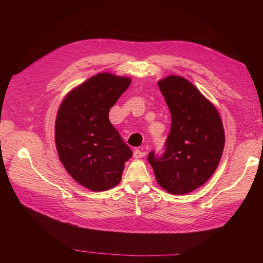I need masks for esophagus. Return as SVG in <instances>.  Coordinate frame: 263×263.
Instances as JSON below:
<instances>
[{
    "instance_id": "esophagus-1",
    "label": "esophagus",
    "mask_w": 263,
    "mask_h": 263,
    "mask_svg": "<svg viewBox=\"0 0 263 263\" xmlns=\"http://www.w3.org/2000/svg\"><path fill=\"white\" fill-rule=\"evenodd\" d=\"M145 155H146V153L145 151H142V150H139V149H136L134 151V158H136V159H140V158H144L145 157Z\"/></svg>"
}]
</instances>
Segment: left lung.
Returning <instances> with one entry per match:
<instances>
[{
    "label": "left lung",
    "instance_id": "left-lung-1",
    "mask_svg": "<svg viewBox=\"0 0 263 263\" xmlns=\"http://www.w3.org/2000/svg\"><path fill=\"white\" fill-rule=\"evenodd\" d=\"M171 113L164 153L148 155L158 184L171 194L202 186L216 170L225 146L220 116L196 87L180 76L158 82Z\"/></svg>",
    "mask_w": 263,
    "mask_h": 263
}]
</instances>
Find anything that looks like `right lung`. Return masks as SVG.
Here are the masks:
<instances>
[{
    "instance_id": "right-lung-1",
    "label": "right lung",
    "mask_w": 263,
    "mask_h": 263,
    "mask_svg": "<svg viewBox=\"0 0 263 263\" xmlns=\"http://www.w3.org/2000/svg\"><path fill=\"white\" fill-rule=\"evenodd\" d=\"M130 82L127 77L99 73L71 90L58 109L54 141L60 161L78 183L95 192L116 186L133 156L108 119Z\"/></svg>"
}]
</instances>
